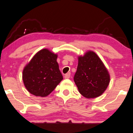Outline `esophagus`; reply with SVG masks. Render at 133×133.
Instances as JSON below:
<instances>
[{
	"instance_id": "obj_1",
	"label": "esophagus",
	"mask_w": 133,
	"mask_h": 133,
	"mask_svg": "<svg viewBox=\"0 0 133 133\" xmlns=\"http://www.w3.org/2000/svg\"><path fill=\"white\" fill-rule=\"evenodd\" d=\"M70 76H71V72H68L66 74H65L64 78L65 79H69L70 77Z\"/></svg>"
}]
</instances>
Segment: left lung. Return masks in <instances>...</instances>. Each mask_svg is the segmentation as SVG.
<instances>
[{"instance_id":"obj_1","label":"left lung","mask_w":133,"mask_h":133,"mask_svg":"<svg viewBox=\"0 0 133 133\" xmlns=\"http://www.w3.org/2000/svg\"><path fill=\"white\" fill-rule=\"evenodd\" d=\"M78 60L74 81L80 94L87 98L99 97L109 85L110 77L108 70L93 51H88L84 56L78 57Z\"/></svg>"}]
</instances>
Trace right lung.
I'll return each instance as SVG.
<instances>
[{
  "mask_svg": "<svg viewBox=\"0 0 133 133\" xmlns=\"http://www.w3.org/2000/svg\"><path fill=\"white\" fill-rule=\"evenodd\" d=\"M57 57V54L49 49H41L25 67L22 78L30 94L37 97H46L63 79Z\"/></svg>",
  "mask_w": 133,
  "mask_h": 133,
  "instance_id": "1",
  "label": "right lung"
}]
</instances>
